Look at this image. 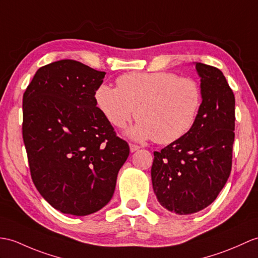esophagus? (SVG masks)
<instances>
[{
	"instance_id": "obj_1",
	"label": "esophagus",
	"mask_w": 258,
	"mask_h": 258,
	"mask_svg": "<svg viewBox=\"0 0 258 258\" xmlns=\"http://www.w3.org/2000/svg\"><path fill=\"white\" fill-rule=\"evenodd\" d=\"M141 147L139 145H135V144H130V149H131V153H134L136 151H139Z\"/></svg>"
}]
</instances>
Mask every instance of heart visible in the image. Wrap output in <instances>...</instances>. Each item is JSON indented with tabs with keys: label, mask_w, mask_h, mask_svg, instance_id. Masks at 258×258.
<instances>
[{
	"label": "heart",
	"mask_w": 258,
	"mask_h": 258,
	"mask_svg": "<svg viewBox=\"0 0 258 258\" xmlns=\"http://www.w3.org/2000/svg\"><path fill=\"white\" fill-rule=\"evenodd\" d=\"M116 83L117 88L101 85L94 94L95 103L115 127H125L134 115L139 118L127 133L133 140L170 144L195 126L202 90L192 78L167 71L130 73L118 77Z\"/></svg>",
	"instance_id": "1"
}]
</instances>
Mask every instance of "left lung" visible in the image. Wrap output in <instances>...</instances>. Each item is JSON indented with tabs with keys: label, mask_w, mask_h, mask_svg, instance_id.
Wrapping results in <instances>:
<instances>
[{
	"label": "left lung",
	"mask_w": 258,
	"mask_h": 258,
	"mask_svg": "<svg viewBox=\"0 0 258 258\" xmlns=\"http://www.w3.org/2000/svg\"><path fill=\"white\" fill-rule=\"evenodd\" d=\"M202 105L195 126L175 143L154 152L152 183L158 202L177 214L210 206L230 176L234 142L235 98L220 69L194 62Z\"/></svg>",
	"instance_id": "obj_1"
}]
</instances>
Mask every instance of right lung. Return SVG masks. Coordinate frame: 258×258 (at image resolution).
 <instances>
[{
	"instance_id": "right-lung-1",
	"label": "right lung",
	"mask_w": 258,
	"mask_h": 258,
	"mask_svg": "<svg viewBox=\"0 0 258 258\" xmlns=\"http://www.w3.org/2000/svg\"><path fill=\"white\" fill-rule=\"evenodd\" d=\"M104 76L62 59L36 71L23 95V140L33 182L66 214L83 217L105 207L130 154L95 103Z\"/></svg>"
}]
</instances>
